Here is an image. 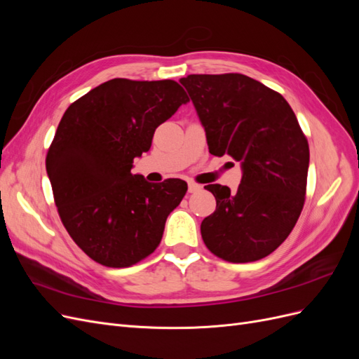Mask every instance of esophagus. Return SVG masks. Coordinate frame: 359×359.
<instances>
[{"label":"esophagus","mask_w":359,"mask_h":359,"mask_svg":"<svg viewBox=\"0 0 359 359\" xmlns=\"http://www.w3.org/2000/svg\"><path fill=\"white\" fill-rule=\"evenodd\" d=\"M202 190V186L198 182H189V193H198Z\"/></svg>","instance_id":"34e87169"}]
</instances>
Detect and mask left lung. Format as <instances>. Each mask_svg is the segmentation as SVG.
<instances>
[{
  "label": "left lung",
  "mask_w": 359,
  "mask_h": 359,
  "mask_svg": "<svg viewBox=\"0 0 359 359\" xmlns=\"http://www.w3.org/2000/svg\"><path fill=\"white\" fill-rule=\"evenodd\" d=\"M186 86L206 132L210 153L241 161L236 193L210 184L215 211L201 233L227 262H255L283 243L306 202L310 149L280 93L241 73L189 74Z\"/></svg>",
  "instance_id": "obj_1"
}]
</instances>
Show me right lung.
<instances>
[{"mask_svg": "<svg viewBox=\"0 0 359 359\" xmlns=\"http://www.w3.org/2000/svg\"><path fill=\"white\" fill-rule=\"evenodd\" d=\"M187 102L175 81L116 78L64 112L46 170L64 227L97 264L127 268L158 247L187 182H147L132 173L133 160L151 148L156 128Z\"/></svg>", "mask_w": 359, "mask_h": 359, "instance_id": "obj_1", "label": "right lung"}]
</instances>
